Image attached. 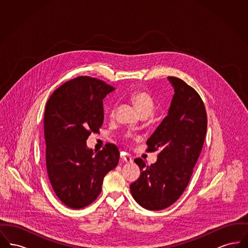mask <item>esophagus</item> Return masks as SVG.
Instances as JSON below:
<instances>
[{
    "mask_svg": "<svg viewBox=\"0 0 248 248\" xmlns=\"http://www.w3.org/2000/svg\"><path fill=\"white\" fill-rule=\"evenodd\" d=\"M121 160L126 163H132V158L128 155H121Z\"/></svg>",
    "mask_w": 248,
    "mask_h": 248,
    "instance_id": "1",
    "label": "esophagus"
}]
</instances>
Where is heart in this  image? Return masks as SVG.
I'll use <instances>...</instances> for the list:
<instances>
[{"mask_svg":"<svg viewBox=\"0 0 248 248\" xmlns=\"http://www.w3.org/2000/svg\"><path fill=\"white\" fill-rule=\"evenodd\" d=\"M130 100L137 107L141 114H150L154 108V100L152 95L148 92L138 89L134 90L130 94ZM115 114V107H112L109 110L110 117H113Z\"/></svg>","mask_w":248,"mask_h":248,"instance_id":"1","label":"heart"}]
</instances>
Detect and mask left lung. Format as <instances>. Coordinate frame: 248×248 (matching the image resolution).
I'll return each mask as SVG.
<instances>
[{
	"instance_id": "1",
	"label": "left lung",
	"mask_w": 248,
	"mask_h": 248,
	"mask_svg": "<svg viewBox=\"0 0 248 248\" xmlns=\"http://www.w3.org/2000/svg\"><path fill=\"white\" fill-rule=\"evenodd\" d=\"M167 79L175 94L167 116L147 140V152L160 153L153 165L135 159L141 174L130 185L133 198L148 210L165 209L182 195L200 156L207 128L206 111L199 94L179 78Z\"/></svg>"
}]
</instances>
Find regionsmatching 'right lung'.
<instances>
[{
  "instance_id": "add662e5",
  "label": "right lung",
  "mask_w": 248,
  "mask_h": 248,
  "mask_svg": "<svg viewBox=\"0 0 248 248\" xmlns=\"http://www.w3.org/2000/svg\"><path fill=\"white\" fill-rule=\"evenodd\" d=\"M114 87L80 76L62 84L49 97L44 116L48 177L65 205L80 209L101 192L103 178L118 165L113 144L95 152L86 146L104 121L103 99Z\"/></svg>"
}]
</instances>
